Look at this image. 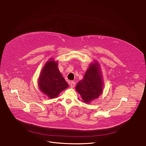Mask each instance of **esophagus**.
Instances as JSON below:
<instances>
[{"label": "esophagus", "instance_id": "1", "mask_svg": "<svg viewBox=\"0 0 146 146\" xmlns=\"http://www.w3.org/2000/svg\"><path fill=\"white\" fill-rule=\"evenodd\" d=\"M74 86H75V82H72L70 84V88H74Z\"/></svg>", "mask_w": 146, "mask_h": 146}]
</instances>
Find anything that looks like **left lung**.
Wrapping results in <instances>:
<instances>
[{
	"instance_id": "left-lung-1",
	"label": "left lung",
	"mask_w": 146,
	"mask_h": 146,
	"mask_svg": "<svg viewBox=\"0 0 146 146\" xmlns=\"http://www.w3.org/2000/svg\"><path fill=\"white\" fill-rule=\"evenodd\" d=\"M100 64L96 60L91 63L82 80L76 86L83 102L89 104L103 92L104 82Z\"/></svg>"
}]
</instances>
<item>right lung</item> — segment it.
<instances>
[{
  "label": "right lung",
  "instance_id": "right-lung-1",
  "mask_svg": "<svg viewBox=\"0 0 146 146\" xmlns=\"http://www.w3.org/2000/svg\"><path fill=\"white\" fill-rule=\"evenodd\" d=\"M38 88L48 98H57L61 91L68 87L58 68V61L53 58L46 63L38 78Z\"/></svg>",
  "mask_w": 146,
  "mask_h": 146
}]
</instances>
